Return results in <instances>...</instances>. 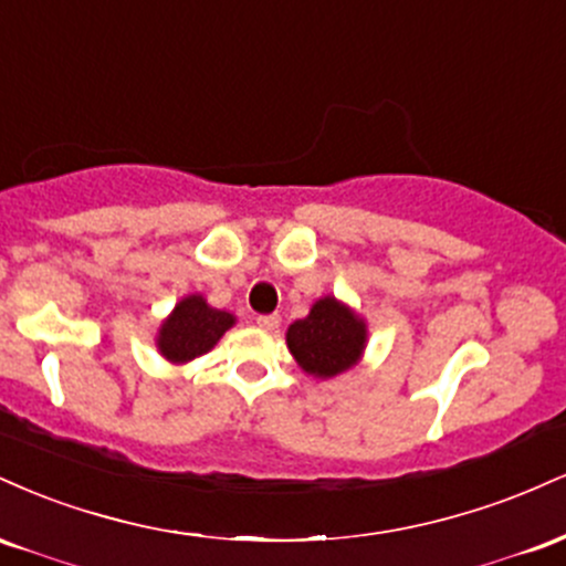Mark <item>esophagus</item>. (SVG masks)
Listing matches in <instances>:
<instances>
[{
  "label": "esophagus",
  "mask_w": 566,
  "mask_h": 566,
  "mask_svg": "<svg viewBox=\"0 0 566 566\" xmlns=\"http://www.w3.org/2000/svg\"><path fill=\"white\" fill-rule=\"evenodd\" d=\"M255 322H258V327H263V329H276L279 324H282V316H279V314H261Z\"/></svg>",
  "instance_id": "1"
}]
</instances>
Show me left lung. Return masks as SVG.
<instances>
[{"mask_svg":"<svg viewBox=\"0 0 566 566\" xmlns=\"http://www.w3.org/2000/svg\"><path fill=\"white\" fill-rule=\"evenodd\" d=\"M365 337V322L356 319L335 297H322L305 319H297L287 329V346L305 373L333 378L356 365Z\"/></svg>","mask_w":566,"mask_h":566,"instance_id":"1","label":"left lung"}]
</instances>
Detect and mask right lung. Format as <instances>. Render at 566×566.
Instances as JSON below:
<instances>
[{"instance_id": "obj_1", "label": "right lung", "mask_w": 566, "mask_h": 566, "mask_svg": "<svg viewBox=\"0 0 566 566\" xmlns=\"http://www.w3.org/2000/svg\"><path fill=\"white\" fill-rule=\"evenodd\" d=\"M233 324L226 311L210 308L201 295H188L175 305L172 316L159 329V350L170 361H188L207 354Z\"/></svg>"}]
</instances>
